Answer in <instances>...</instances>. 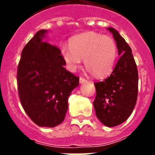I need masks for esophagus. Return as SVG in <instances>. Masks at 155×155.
Here are the masks:
<instances>
[{
	"label": "esophagus",
	"instance_id": "obj_1",
	"mask_svg": "<svg viewBox=\"0 0 155 155\" xmlns=\"http://www.w3.org/2000/svg\"><path fill=\"white\" fill-rule=\"evenodd\" d=\"M87 80H86V79H84V78H83V77L80 78V84H84V83H87Z\"/></svg>",
	"mask_w": 155,
	"mask_h": 155
}]
</instances>
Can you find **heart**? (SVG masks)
<instances>
[{"instance_id":"b5f03b06","label":"heart","mask_w":155,"mask_h":155,"mask_svg":"<svg viewBox=\"0 0 155 155\" xmlns=\"http://www.w3.org/2000/svg\"><path fill=\"white\" fill-rule=\"evenodd\" d=\"M70 47H61V55L68 70L75 72L84 58L89 72L104 77L113 71L118 56L117 42L112 37L88 32L76 35L69 42Z\"/></svg>"}]
</instances>
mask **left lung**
<instances>
[{
	"label": "left lung",
	"instance_id": "obj_1",
	"mask_svg": "<svg viewBox=\"0 0 155 155\" xmlns=\"http://www.w3.org/2000/svg\"><path fill=\"white\" fill-rule=\"evenodd\" d=\"M118 48L119 60L113 72L103 81L94 83L97 96L93 101L96 115L108 127L127 120L135 107L138 92V72L132 50L120 34L108 27Z\"/></svg>",
	"mask_w": 155,
	"mask_h": 155
}]
</instances>
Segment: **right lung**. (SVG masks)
Returning <instances> with one entry per match:
<instances>
[{"mask_svg":"<svg viewBox=\"0 0 155 155\" xmlns=\"http://www.w3.org/2000/svg\"><path fill=\"white\" fill-rule=\"evenodd\" d=\"M47 30L38 31L23 48L17 74L18 95L24 110L38 126L63 122L68 97L79 85L69 72L58 47L47 42Z\"/></svg>","mask_w":155,"mask_h":155,"instance_id":"add662e5","label":"right lung"}]
</instances>
